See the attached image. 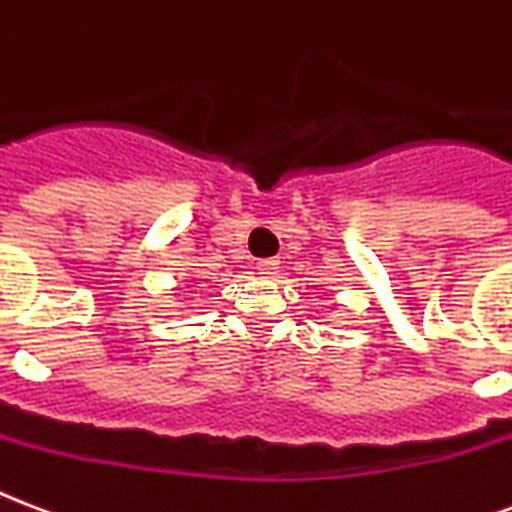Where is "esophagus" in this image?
I'll return each mask as SVG.
<instances>
[{
    "label": "esophagus",
    "instance_id": "34e87169",
    "mask_svg": "<svg viewBox=\"0 0 512 512\" xmlns=\"http://www.w3.org/2000/svg\"><path fill=\"white\" fill-rule=\"evenodd\" d=\"M257 271L263 273V276H273V273H279V257H265L257 263Z\"/></svg>",
    "mask_w": 512,
    "mask_h": 512
}]
</instances>
